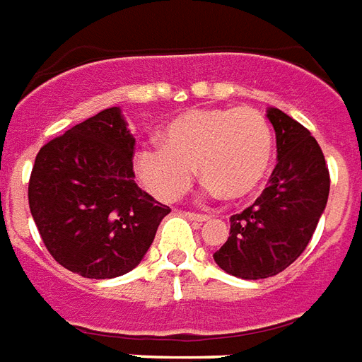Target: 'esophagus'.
Segmentation results:
<instances>
[{
	"instance_id": "34e87169",
	"label": "esophagus",
	"mask_w": 362,
	"mask_h": 362,
	"mask_svg": "<svg viewBox=\"0 0 362 362\" xmlns=\"http://www.w3.org/2000/svg\"><path fill=\"white\" fill-rule=\"evenodd\" d=\"M186 218H189V220H193V222H199V224H203V222H206L211 216H206V214H197V212H186Z\"/></svg>"
}]
</instances>
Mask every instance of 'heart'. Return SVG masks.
Instances as JSON below:
<instances>
[{
    "label": "heart",
    "mask_w": 362,
    "mask_h": 362,
    "mask_svg": "<svg viewBox=\"0 0 362 362\" xmlns=\"http://www.w3.org/2000/svg\"><path fill=\"white\" fill-rule=\"evenodd\" d=\"M159 144L134 151V173L159 201L180 199L192 186L195 165L212 197L245 199L266 178L273 134L255 107H195L163 127Z\"/></svg>",
    "instance_id": "1"
}]
</instances>
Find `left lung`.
I'll return each instance as SVG.
<instances>
[{
    "label": "left lung",
    "instance_id": "left-lung-1",
    "mask_svg": "<svg viewBox=\"0 0 362 362\" xmlns=\"http://www.w3.org/2000/svg\"><path fill=\"white\" fill-rule=\"evenodd\" d=\"M266 117L277 140V165L255 205L230 218L228 241L212 258L241 279H266L291 266L313 237L330 189L317 140L277 107Z\"/></svg>",
    "mask_w": 362,
    "mask_h": 362
}]
</instances>
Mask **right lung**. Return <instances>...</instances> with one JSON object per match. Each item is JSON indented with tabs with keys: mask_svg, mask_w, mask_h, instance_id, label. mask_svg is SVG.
I'll use <instances>...</instances> for the list:
<instances>
[{
	"mask_svg": "<svg viewBox=\"0 0 362 362\" xmlns=\"http://www.w3.org/2000/svg\"><path fill=\"white\" fill-rule=\"evenodd\" d=\"M132 151L134 136L114 106L35 157L30 212L52 258L81 277L114 279L134 269L170 212L136 186Z\"/></svg>",
	"mask_w": 362,
	"mask_h": 362,
	"instance_id": "obj_1",
	"label": "right lung"
}]
</instances>
